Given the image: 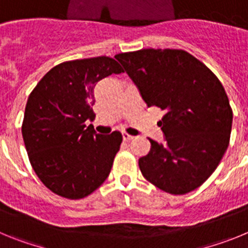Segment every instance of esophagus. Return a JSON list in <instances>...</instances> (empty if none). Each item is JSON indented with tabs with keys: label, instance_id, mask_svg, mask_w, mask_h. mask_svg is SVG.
I'll use <instances>...</instances> for the list:
<instances>
[{
	"label": "esophagus",
	"instance_id": "34e87169",
	"mask_svg": "<svg viewBox=\"0 0 248 248\" xmlns=\"http://www.w3.org/2000/svg\"><path fill=\"white\" fill-rule=\"evenodd\" d=\"M133 139H134L133 135H129L128 133H123V140H124V141H130V140Z\"/></svg>",
	"mask_w": 248,
	"mask_h": 248
}]
</instances>
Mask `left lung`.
I'll use <instances>...</instances> for the list:
<instances>
[{
	"label": "left lung",
	"mask_w": 248,
	"mask_h": 248,
	"mask_svg": "<svg viewBox=\"0 0 248 248\" xmlns=\"http://www.w3.org/2000/svg\"><path fill=\"white\" fill-rule=\"evenodd\" d=\"M115 58L148 107L165 111L157 123L164 144L150 140L140 171L172 195L202 185L230 143L232 109L222 84L209 68L181 49H141Z\"/></svg>",
	"instance_id": "obj_1"
}]
</instances>
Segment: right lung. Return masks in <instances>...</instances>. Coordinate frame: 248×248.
Masks as SVG:
<instances>
[{"label": "right lung", "mask_w": 248, "mask_h": 248, "mask_svg": "<svg viewBox=\"0 0 248 248\" xmlns=\"http://www.w3.org/2000/svg\"><path fill=\"white\" fill-rule=\"evenodd\" d=\"M122 72L110 57L69 61L52 68L30 94L22 137L34 172L54 194L83 199L109 176L122 134H97L85 122L95 119L97 83Z\"/></svg>", "instance_id": "right-lung-1"}]
</instances>
